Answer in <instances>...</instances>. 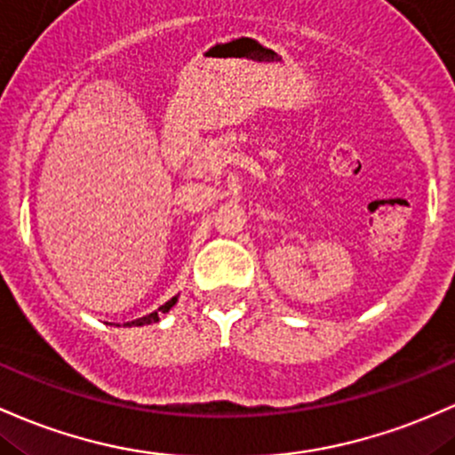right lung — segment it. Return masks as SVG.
Listing matches in <instances>:
<instances>
[{
  "label": "right lung",
  "mask_w": 455,
  "mask_h": 455,
  "mask_svg": "<svg viewBox=\"0 0 455 455\" xmlns=\"http://www.w3.org/2000/svg\"><path fill=\"white\" fill-rule=\"evenodd\" d=\"M177 298H179V296L171 298V300H168L166 304H162V307H159L157 311L148 313V315L133 319V322H127V326H147V323H155V322H159V315H162V313H168V311H171V308L174 307V304H177Z\"/></svg>",
  "instance_id": "add662e5"
}]
</instances>
